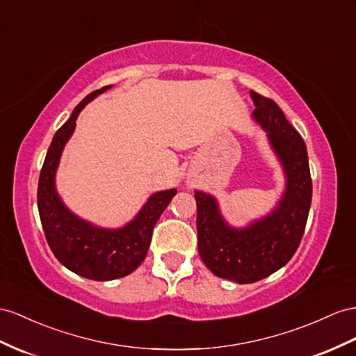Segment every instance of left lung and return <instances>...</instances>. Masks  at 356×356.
Returning <instances> with one entry per match:
<instances>
[{
	"instance_id": "8db88e82",
	"label": "left lung",
	"mask_w": 356,
	"mask_h": 356,
	"mask_svg": "<svg viewBox=\"0 0 356 356\" xmlns=\"http://www.w3.org/2000/svg\"><path fill=\"white\" fill-rule=\"evenodd\" d=\"M252 117L268 132L286 175V189L270 213L243 229L225 222L216 198L195 191L198 254L216 277L250 284L269 277L293 257L312 206L307 145L272 99L251 91Z\"/></svg>"
}]
</instances>
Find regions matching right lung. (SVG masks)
Segmentation results:
<instances>
[{
    "label": "right lung",
    "instance_id": "1",
    "mask_svg": "<svg viewBox=\"0 0 356 356\" xmlns=\"http://www.w3.org/2000/svg\"><path fill=\"white\" fill-rule=\"evenodd\" d=\"M108 88L111 86L96 90L81 100L69 120L54 135L38 188L40 221L54 256L69 270L96 281L126 277L141 265L149 251L154 225L177 193L176 189L154 193L122 229L93 225L70 212L63 203L56 189V172L63 149L75 131L81 109Z\"/></svg>",
    "mask_w": 356,
    "mask_h": 356
}]
</instances>
